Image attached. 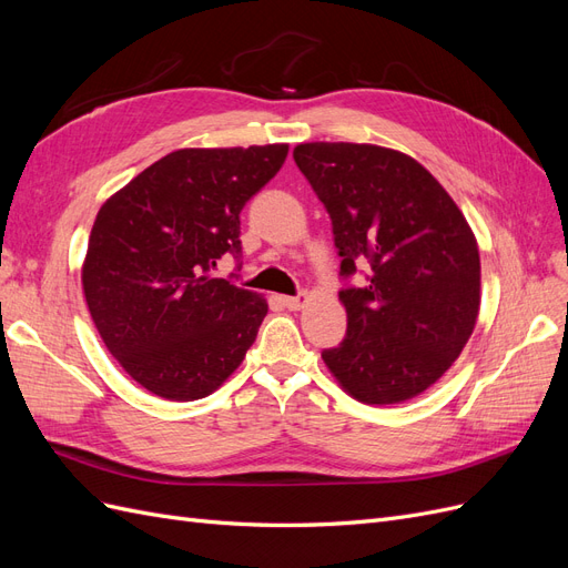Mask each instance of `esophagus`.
<instances>
[{
	"label": "esophagus",
	"instance_id": "1",
	"mask_svg": "<svg viewBox=\"0 0 568 568\" xmlns=\"http://www.w3.org/2000/svg\"><path fill=\"white\" fill-rule=\"evenodd\" d=\"M282 301H284L286 307H291V311H301V307L307 303V294H303V291H301L298 296H284Z\"/></svg>",
	"mask_w": 568,
	"mask_h": 568
}]
</instances>
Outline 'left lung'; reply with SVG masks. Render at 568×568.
Instances as JSON below:
<instances>
[{
  "instance_id": "8db88e82",
  "label": "left lung",
  "mask_w": 568,
  "mask_h": 568,
  "mask_svg": "<svg viewBox=\"0 0 568 568\" xmlns=\"http://www.w3.org/2000/svg\"><path fill=\"white\" fill-rule=\"evenodd\" d=\"M294 161L332 217L348 329L322 359L353 398L393 405L436 384L474 332L480 261L450 194L400 151L313 142ZM368 267L359 287L347 280Z\"/></svg>"
}]
</instances>
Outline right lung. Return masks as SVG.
<instances>
[{
    "label": "right lung",
    "instance_id": "1",
    "mask_svg": "<svg viewBox=\"0 0 568 568\" xmlns=\"http://www.w3.org/2000/svg\"><path fill=\"white\" fill-rule=\"evenodd\" d=\"M286 153V144L180 149L101 205L84 298L111 355L146 390L199 400L242 365L267 301L211 272L227 253L242 267L239 215Z\"/></svg>",
    "mask_w": 568,
    "mask_h": 568
}]
</instances>
